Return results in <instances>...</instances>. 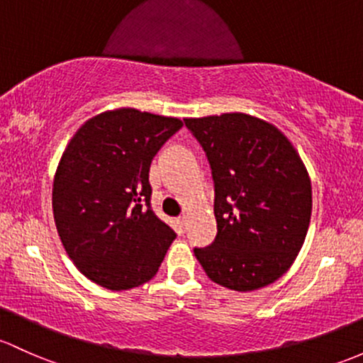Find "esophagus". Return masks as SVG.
<instances>
[{
    "mask_svg": "<svg viewBox=\"0 0 363 363\" xmlns=\"http://www.w3.org/2000/svg\"><path fill=\"white\" fill-rule=\"evenodd\" d=\"M177 224H179V228H181V231H186V226H188V220H186V217H179Z\"/></svg>",
    "mask_w": 363,
    "mask_h": 363,
    "instance_id": "obj_1",
    "label": "esophagus"
}]
</instances>
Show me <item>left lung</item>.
I'll list each match as a JSON object with an SVG mask.
<instances>
[{
	"label": "left lung",
	"mask_w": 363,
	"mask_h": 363,
	"mask_svg": "<svg viewBox=\"0 0 363 363\" xmlns=\"http://www.w3.org/2000/svg\"><path fill=\"white\" fill-rule=\"evenodd\" d=\"M211 165L217 235L194 249L207 277L231 291L266 287L299 254L311 217V182L291 140L243 113L186 118Z\"/></svg>",
	"instance_id": "1"
}]
</instances>
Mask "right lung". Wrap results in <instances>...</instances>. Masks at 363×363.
<instances>
[{"label":"right lung","instance_id":"add662e5","mask_svg":"<svg viewBox=\"0 0 363 363\" xmlns=\"http://www.w3.org/2000/svg\"><path fill=\"white\" fill-rule=\"evenodd\" d=\"M181 128L177 118L125 108L91 118L67 144L53 219L71 261L101 287L146 284L177 236L151 208L150 167Z\"/></svg>","mask_w":363,"mask_h":363}]
</instances>
